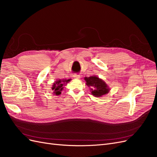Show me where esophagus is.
Listing matches in <instances>:
<instances>
[{
    "label": "esophagus",
    "instance_id": "1",
    "mask_svg": "<svg viewBox=\"0 0 157 157\" xmlns=\"http://www.w3.org/2000/svg\"><path fill=\"white\" fill-rule=\"evenodd\" d=\"M73 77H74V78H76V79H80V76L78 74H75V75H73Z\"/></svg>",
    "mask_w": 157,
    "mask_h": 157
}]
</instances>
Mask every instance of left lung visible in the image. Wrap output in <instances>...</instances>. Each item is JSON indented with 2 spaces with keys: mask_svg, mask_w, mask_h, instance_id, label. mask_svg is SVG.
Returning a JSON list of instances; mask_svg holds the SVG:
<instances>
[{
  "mask_svg": "<svg viewBox=\"0 0 157 157\" xmlns=\"http://www.w3.org/2000/svg\"><path fill=\"white\" fill-rule=\"evenodd\" d=\"M85 81L86 82V85L90 87V91L93 96L97 98L101 97L103 95L107 94L110 89L108 87L107 84L105 81L96 76H91L89 77H84Z\"/></svg>",
  "mask_w": 157,
  "mask_h": 157,
  "instance_id": "8db88e82",
  "label": "left lung"
}]
</instances>
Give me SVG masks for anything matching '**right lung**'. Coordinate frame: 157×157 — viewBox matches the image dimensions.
<instances>
[{
    "mask_svg": "<svg viewBox=\"0 0 157 157\" xmlns=\"http://www.w3.org/2000/svg\"><path fill=\"white\" fill-rule=\"evenodd\" d=\"M70 80L71 79H59L55 81V83L53 84L52 87V91H54V94L56 95V96H59V94H61V92L63 90V86L67 84V82H69Z\"/></svg>",
    "mask_w": 157,
    "mask_h": 157,
    "instance_id": "obj_1",
    "label": "right lung"
}]
</instances>
